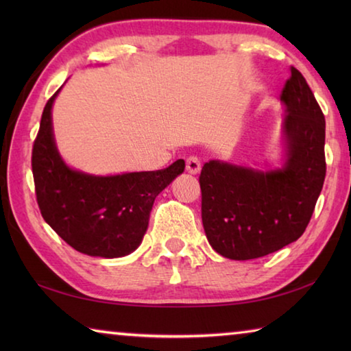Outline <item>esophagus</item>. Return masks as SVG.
Here are the masks:
<instances>
[{
  "label": "esophagus",
  "mask_w": 351,
  "mask_h": 351,
  "mask_svg": "<svg viewBox=\"0 0 351 351\" xmlns=\"http://www.w3.org/2000/svg\"><path fill=\"white\" fill-rule=\"evenodd\" d=\"M186 170L189 171L190 175H197V173H199V170H201L199 159H198L197 156H190V158H187V161H186Z\"/></svg>",
  "instance_id": "34e87169"
}]
</instances>
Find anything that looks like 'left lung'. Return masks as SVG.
<instances>
[{
    "mask_svg": "<svg viewBox=\"0 0 351 351\" xmlns=\"http://www.w3.org/2000/svg\"><path fill=\"white\" fill-rule=\"evenodd\" d=\"M280 100L287 112L280 169L263 171L213 159L201 170L204 232L226 258L265 257L300 239L322 190L325 117L294 66Z\"/></svg>",
    "mask_w": 351,
    "mask_h": 351,
    "instance_id": "left-lung-1",
    "label": "left lung"
}]
</instances>
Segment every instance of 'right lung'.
<instances>
[{
	"label": "right lung",
	"mask_w": 351,
	"mask_h": 351,
	"mask_svg": "<svg viewBox=\"0 0 351 351\" xmlns=\"http://www.w3.org/2000/svg\"><path fill=\"white\" fill-rule=\"evenodd\" d=\"M60 90L47 100L32 148L40 212L75 251L91 257H123L138 249L154 198L182 173L186 164L178 159L164 170L110 176L71 169L58 153L52 132V105Z\"/></svg>",
	"instance_id": "add662e5"
}]
</instances>
